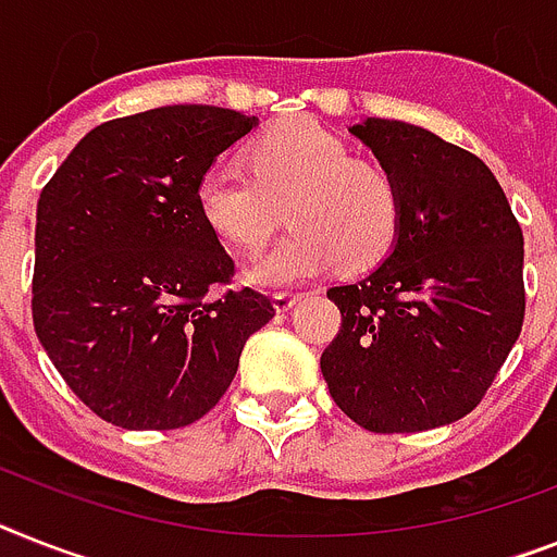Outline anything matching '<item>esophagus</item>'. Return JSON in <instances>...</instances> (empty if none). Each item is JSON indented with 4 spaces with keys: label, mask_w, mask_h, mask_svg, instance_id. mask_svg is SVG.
Masks as SVG:
<instances>
[{
    "label": "esophagus",
    "mask_w": 557,
    "mask_h": 557,
    "mask_svg": "<svg viewBox=\"0 0 557 557\" xmlns=\"http://www.w3.org/2000/svg\"><path fill=\"white\" fill-rule=\"evenodd\" d=\"M273 301H275V310L287 312V310H293L298 301H301V293H275Z\"/></svg>",
    "instance_id": "esophagus-1"
}]
</instances>
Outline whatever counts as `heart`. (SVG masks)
<instances>
[{"mask_svg":"<svg viewBox=\"0 0 557 557\" xmlns=\"http://www.w3.org/2000/svg\"><path fill=\"white\" fill-rule=\"evenodd\" d=\"M250 173L215 164L199 178L205 222L242 252H256L293 222V233L247 270L261 287L379 264L401 227V187L393 170L356 159L350 145L310 119H289L252 141Z\"/></svg>","mask_w":557,"mask_h":557,"instance_id":"heart-1","label":"heart"}]
</instances>
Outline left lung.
Instances as JSON below:
<instances>
[{
    "mask_svg": "<svg viewBox=\"0 0 557 557\" xmlns=\"http://www.w3.org/2000/svg\"><path fill=\"white\" fill-rule=\"evenodd\" d=\"M401 187L384 264L330 287L342 327L321 372L344 416L370 433H421L472 412L527 312L523 233L475 153L407 122L352 127Z\"/></svg>",
    "mask_w": 557,
    "mask_h": 557,
    "instance_id": "1",
    "label": "left lung"
}]
</instances>
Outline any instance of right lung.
I'll return each instance as SVG.
<instances>
[{
	"label": "right lung",
	"mask_w": 557,
	"mask_h": 557,
	"mask_svg": "<svg viewBox=\"0 0 557 557\" xmlns=\"http://www.w3.org/2000/svg\"><path fill=\"white\" fill-rule=\"evenodd\" d=\"M256 116L170 104L110 119L36 205L34 327L67 387L124 430H178L213 410L245 342L275 315L233 289L236 261L196 187Z\"/></svg>",
	"instance_id": "right-lung-1"
}]
</instances>
